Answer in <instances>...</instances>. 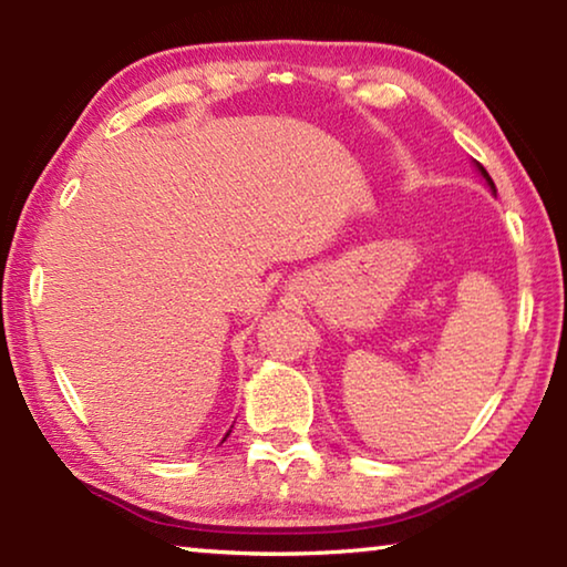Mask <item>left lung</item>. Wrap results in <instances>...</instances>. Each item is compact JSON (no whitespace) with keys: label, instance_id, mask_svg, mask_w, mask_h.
<instances>
[{"label":"left lung","instance_id":"left-lung-1","mask_svg":"<svg viewBox=\"0 0 567 567\" xmlns=\"http://www.w3.org/2000/svg\"><path fill=\"white\" fill-rule=\"evenodd\" d=\"M480 167V165H477ZM480 172H483V177L487 179V185H491V189L495 192V185H493V179H491V175H487V172H485V167H480Z\"/></svg>","mask_w":567,"mask_h":567}]
</instances>
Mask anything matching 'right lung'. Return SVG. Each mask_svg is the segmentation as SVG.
<instances>
[{
  "mask_svg": "<svg viewBox=\"0 0 567 567\" xmlns=\"http://www.w3.org/2000/svg\"><path fill=\"white\" fill-rule=\"evenodd\" d=\"M225 437H227V435H225Z\"/></svg>",
  "mask_w": 567,
  "mask_h": 567,
  "instance_id": "right-lung-1",
  "label": "right lung"
}]
</instances>
